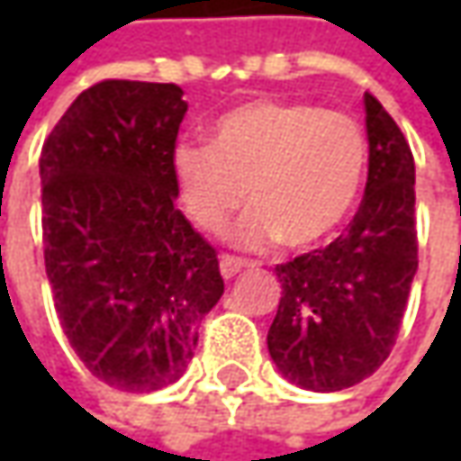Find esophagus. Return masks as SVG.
Listing matches in <instances>:
<instances>
[{
	"mask_svg": "<svg viewBox=\"0 0 461 461\" xmlns=\"http://www.w3.org/2000/svg\"><path fill=\"white\" fill-rule=\"evenodd\" d=\"M246 267H254V261H246V258H236V257H221V275L222 279H233L239 275L240 269Z\"/></svg>",
	"mask_w": 461,
	"mask_h": 461,
	"instance_id": "esophagus-1",
	"label": "esophagus"
}]
</instances>
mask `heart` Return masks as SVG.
Listing matches in <instances>:
<instances>
[{
	"label": "heart",
	"instance_id": "obj_1",
	"mask_svg": "<svg viewBox=\"0 0 461 461\" xmlns=\"http://www.w3.org/2000/svg\"><path fill=\"white\" fill-rule=\"evenodd\" d=\"M171 171L189 218L204 230H221L246 194L251 207L230 230L236 246L308 249L336 233L359 200L366 138L344 113L254 99L222 113L210 143L179 140Z\"/></svg>",
	"mask_w": 461,
	"mask_h": 461
}]
</instances>
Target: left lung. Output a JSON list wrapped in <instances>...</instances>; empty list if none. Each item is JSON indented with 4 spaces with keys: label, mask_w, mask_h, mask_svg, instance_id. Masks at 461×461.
<instances>
[{
    "label": "left lung",
    "mask_w": 461,
    "mask_h": 461,
    "mask_svg": "<svg viewBox=\"0 0 461 461\" xmlns=\"http://www.w3.org/2000/svg\"><path fill=\"white\" fill-rule=\"evenodd\" d=\"M369 174L344 236L276 264L282 300L267 333L279 375L336 393L369 377L395 344L418 269L416 164L395 120L364 95Z\"/></svg>",
    "instance_id": "1"
}]
</instances>
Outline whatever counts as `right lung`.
Returning <instances> with one entry per match:
<instances>
[{
  "instance_id": "1",
  "label": "right lung",
  "mask_w": 461,
  "mask_h": 461,
  "mask_svg": "<svg viewBox=\"0 0 461 461\" xmlns=\"http://www.w3.org/2000/svg\"><path fill=\"white\" fill-rule=\"evenodd\" d=\"M176 84L110 79L81 92L41 153L45 275L68 344L125 393L185 375L222 294L215 249L174 203Z\"/></svg>"
}]
</instances>
